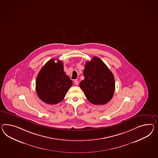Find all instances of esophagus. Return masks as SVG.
Returning a JSON list of instances; mask_svg holds the SVG:
<instances>
[{
	"mask_svg": "<svg viewBox=\"0 0 158 158\" xmlns=\"http://www.w3.org/2000/svg\"><path fill=\"white\" fill-rule=\"evenodd\" d=\"M74 84H75L76 85H78V84H79V82H78V80H75L74 81Z\"/></svg>",
	"mask_w": 158,
	"mask_h": 158,
	"instance_id": "esophagus-1",
	"label": "esophagus"
}]
</instances>
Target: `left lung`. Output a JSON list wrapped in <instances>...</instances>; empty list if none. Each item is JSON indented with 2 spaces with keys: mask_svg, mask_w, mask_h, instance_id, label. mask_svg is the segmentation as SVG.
<instances>
[{
  "mask_svg": "<svg viewBox=\"0 0 158 158\" xmlns=\"http://www.w3.org/2000/svg\"><path fill=\"white\" fill-rule=\"evenodd\" d=\"M84 76L80 86L92 104L104 105L112 99L115 89L114 76L99 58L94 57L86 62Z\"/></svg>",
  "mask_w": 158,
  "mask_h": 158,
  "instance_id": "1",
  "label": "left lung"
}]
</instances>
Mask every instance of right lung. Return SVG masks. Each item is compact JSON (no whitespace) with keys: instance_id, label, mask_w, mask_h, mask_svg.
<instances>
[{"instance_id":"1","label":"right lung","mask_w":158,"mask_h":158,"mask_svg":"<svg viewBox=\"0 0 158 158\" xmlns=\"http://www.w3.org/2000/svg\"><path fill=\"white\" fill-rule=\"evenodd\" d=\"M49 60L41 69L36 79V92L41 100L48 104L62 101L73 82L66 74L61 61Z\"/></svg>"}]
</instances>
